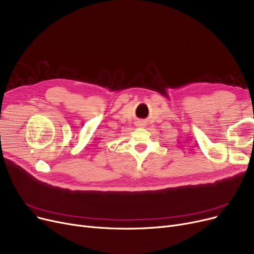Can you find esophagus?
<instances>
[{
    "label": "esophagus",
    "instance_id": "esophagus-1",
    "mask_svg": "<svg viewBox=\"0 0 254 254\" xmlns=\"http://www.w3.org/2000/svg\"><path fill=\"white\" fill-rule=\"evenodd\" d=\"M143 125V122H140V126H142Z\"/></svg>",
    "mask_w": 254,
    "mask_h": 254
}]
</instances>
